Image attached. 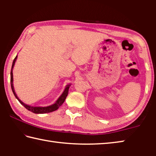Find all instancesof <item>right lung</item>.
Returning a JSON list of instances; mask_svg holds the SVG:
<instances>
[{
  "instance_id": "right-lung-1",
  "label": "right lung",
  "mask_w": 156,
  "mask_h": 156,
  "mask_svg": "<svg viewBox=\"0 0 156 156\" xmlns=\"http://www.w3.org/2000/svg\"><path fill=\"white\" fill-rule=\"evenodd\" d=\"M17 56H16V58L14 60V61H13L12 67V69H11V73H10V74H11V80H10V83H11V87H12V90L13 91V93H14L15 97L16 98L18 101L20 102V103L22 105H23V106H24L26 108V109H27L29 111H30V112H31L34 113H50V112H54V111L57 110L63 104V102H65L66 98H67V95H68L69 89V86L71 85V84H68V85L66 86L65 90H64V91L62 92L61 96H60L58 98V99L56 100V102H55L54 104L50 105V106H47V107H32V106H30V105L23 103V102L21 101V100L19 98H18L16 94L15 93V91H14V85H13V73H12V72H13V68H14L15 62L17 59Z\"/></svg>"
}]
</instances>
